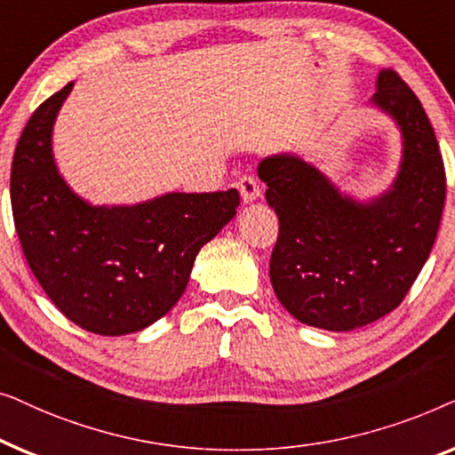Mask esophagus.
<instances>
[{
  "instance_id": "34e87169",
  "label": "esophagus",
  "mask_w": 455,
  "mask_h": 455,
  "mask_svg": "<svg viewBox=\"0 0 455 455\" xmlns=\"http://www.w3.org/2000/svg\"><path fill=\"white\" fill-rule=\"evenodd\" d=\"M238 190H240L242 201H244L246 204L254 203L260 196V188H259L257 180L251 178V176H244V178L238 180Z\"/></svg>"
}]
</instances>
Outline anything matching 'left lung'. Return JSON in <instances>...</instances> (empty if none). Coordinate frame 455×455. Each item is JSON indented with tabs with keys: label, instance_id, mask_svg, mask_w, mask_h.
Wrapping results in <instances>:
<instances>
[{
	"label": "left lung",
	"instance_id": "8db88e82",
	"mask_svg": "<svg viewBox=\"0 0 455 455\" xmlns=\"http://www.w3.org/2000/svg\"><path fill=\"white\" fill-rule=\"evenodd\" d=\"M371 108L395 124L400 167L381 195H347L313 161L269 155L257 172L277 213L269 277L304 325L352 331L400 307L437 238L445 170L419 97L394 70L377 74Z\"/></svg>",
	"mask_w": 455,
	"mask_h": 455
}]
</instances>
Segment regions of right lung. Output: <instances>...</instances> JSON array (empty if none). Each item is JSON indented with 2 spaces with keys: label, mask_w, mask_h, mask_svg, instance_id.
<instances>
[{
  "label": "right lung",
  "mask_w": 455,
  "mask_h": 455,
  "mask_svg": "<svg viewBox=\"0 0 455 455\" xmlns=\"http://www.w3.org/2000/svg\"><path fill=\"white\" fill-rule=\"evenodd\" d=\"M74 83L41 103L12 161L18 238L36 282L72 323L126 335L170 313L201 248L234 220L240 195L165 192L136 204H92L53 157V126Z\"/></svg>",
  "instance_id": "add662e5"
}]
</instances>
